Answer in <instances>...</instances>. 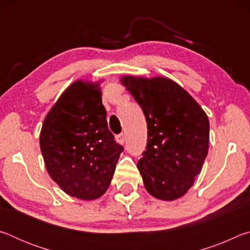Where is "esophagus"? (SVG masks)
I'll return each mask as SVG.
<instances>
[{
  "label": "esophagus",
  "instance_id": "obj_1",
  "mask_svg": "<svg viewBox=\"0 0 250 250\" xmlns=\"http://www.w3.org/2000/svg\"><path fill=\"white\" fill-rule=\"evenodd\" d=\"M116 140L118 143H120V145H124V143L125 142V135L124 133L118 134L116 137Z\"/></svg>",
  "mask_w": 250,
  "mask_h": 250
}]
</instances>
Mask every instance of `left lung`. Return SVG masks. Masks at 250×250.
Segmentation results:
<instances>
[{
	"instance_id": "left-lung-1",
	"label": "left lung",
	"mask_w": 250,
	"mask_h": 250,
	"mask_svg": "<svg viewBox=\"0 0 250 250\" xmlns=\"http://www.w3.org/2000/svg\"><path fill=\"white\" fill-rule=\"evenodd\" d=\"M147 124L146 150L138 168L152 196L174 201L192 188L208 152L209 121L195 99L167 77L122 76Z\"/></svg>"
}]
</instances>
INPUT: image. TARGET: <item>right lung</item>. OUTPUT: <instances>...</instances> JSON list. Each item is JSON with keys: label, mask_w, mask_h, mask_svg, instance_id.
<instances>
[{"label": "right lung", "mask_w": 250, "mask_h": 250, "mask_svg": "<svg viewBox=\"0 0 250 250\" xmlns=\"http://www.w3.org/2000/svg\"><path fill=\"white\" fill-rule=\"evenodd\" d=\"M100 83H71L46 115L40 135L49 176L83 201L104 195L124 151L108 129Z\"/></svg>", "instance_id": "obj_1"}]
</instances>
